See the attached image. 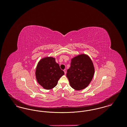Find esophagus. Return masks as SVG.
I'll return each mask as SVG.
<instances>
[{
    "label": "esophagus",
    "instance_id": "esophagus-1",
    "mask_svg": "<svg viewBox=\"0 0 127 127\" xmlns=\"http://www.w3.org/2000/svg\"><path fill=\"white\" fill-rule=\"evenodd\" d=\"M63 71H64V72L65 73V74H66V69H64V70H63Z\"/></svg>",
    "mask_w": 127,
    "mask_h": 127
}]
</instances>
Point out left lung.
I'll return each instance as SVG.
<instances>
[{
	"instance_id": "left-lung-1",
	"label": "left lung",
	"mask_w": 127,
	"mask_h": 127,
	"mask_svg": "<svg viewBox=\"0 0 127 127\" xmlns=\"http://www.w3.org/2000/svg\"><path fill=\"white\" fill-rule=\"evenodd\" d=\"M70 65L66 75L70 86L77 91L84 89L91 83L95 72L92 61L88 55L81 54L73 58Z\"/></svg>"
}]
</instances>
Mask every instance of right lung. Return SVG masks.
Segmentation results:
<instances>
[{
    "mask_svg": "<svg viewBox=\"0 0 127 127\" xmlns=\"http://www.w3.org/2000/svg\"><path fill=\"white\" fill-rule=\"evenodd\" d=\"M35 75L39 84L46 90H50L56 86L64 72L56 62L55 58L46 57L38 62Z\"/></svg>",
    "mask_w": 127,
    "mask_h": 127,
    "instance_id": "obj_1",
    "label": "right lung"
}]
</instances>
